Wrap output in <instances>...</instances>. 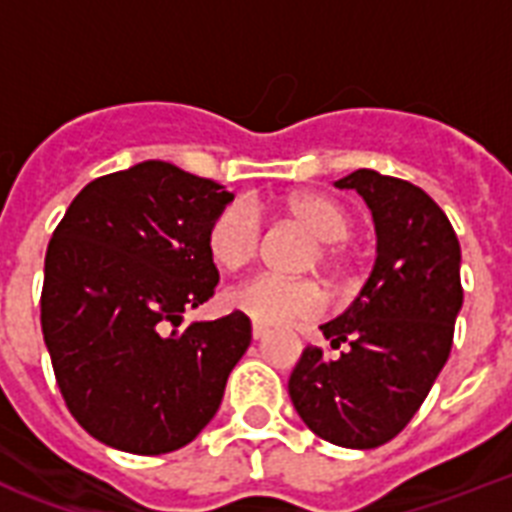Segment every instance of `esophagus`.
<instances>
[{"instance_id": "esophagus-1", "label": "esophagus", "mask_w": 512, "mask_h": 512, "mask_svg": "<svg viewBox=\"0 0 512 512\" xmlns=\"http://www.w3.org/2000/svg\"><path fill=\"white\" fill-rule=\"evenodd\" d=\"M265 335H268V327H263V324H252V337H255V340H263Z\"/></svg>"}]
</instances>
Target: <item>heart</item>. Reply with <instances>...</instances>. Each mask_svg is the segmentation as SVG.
<instances>
[{
  "mask_svg": "<svg viewBox=\"0 0 512 512\" xmlns=\"http://www.w3.org/2000/svg\"><path fill=\"white\" fill-rule=\"evenodd\" d=\"M284 212L319 239V260L329 268L340 263L342 241L350 231V217L335 201L316 193H295L284 201ZM263 247V223L247 201H231L207 225V249L223 271H239ZM228 305L255 324H289L313 319L324 311V292L313 279H289L281 273H260L228 292Z\"/></svg>",
  "mask_w": 512,
  "mask_h": 512,
  "instance_id": "b5f03b06",
  "label": "heart"
}]
</instances>
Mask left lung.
I'll use <instances>...</instances> for the list:
<instances>
[{"instance_id": "obj_1", "label": "left lung", "mask_w": 512, "mask_h": 512, "mask_svg": "<svg viewBox=\"0 0 512 512\" xmlns=\"http://www.w3.org/2000/svg\"><path fill=\"white\" fill-rule=\"evenodd\" d=\"M372 209L377 260L364 289L321 332L340 348H305L289 398L319 438L374 449L406 428L452 350L462 308L460 241L449 217L417 185L356 170L337 180Z\"/></svg>"}]
</instances>
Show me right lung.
Segmentation results:
<instances>
[{"label": "right lung", "mask_w": 512, "mask_h": 512, "mask_svg": "<svg viewBox=\"0 0 512 512\" xmlns=\"http://www.w3.org/2000/svg\"><path fill=\"white\" fill-rule=\"evenodd\" d=\"M233 193L140 162L76 193L44 257L42 335L58 388L92 438L130 454L191 444L252 340L233 311L180 329L215 295L209 220Z\"/></svg>", "instance_id": "add662e5"}]
</instances>
